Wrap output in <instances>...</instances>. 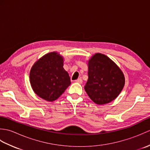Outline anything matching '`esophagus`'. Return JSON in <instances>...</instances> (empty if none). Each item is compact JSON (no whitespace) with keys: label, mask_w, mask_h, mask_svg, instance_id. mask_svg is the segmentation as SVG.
Instances as JSON below:
<instances>
[{"label":"esophagus","mask_w":150,"mask_h":150,"mask_svg":"<svg viewBox=\"0 0 150 150\" xmlns=\"http://www.w3.org/2000/svg\"><path fill=\"white\" fill-rule=\"evenodd\" d=\"M75 82H77V83H79V84H82V80L81 78H79V79H77V80H75Z\"/></svg>","instance_id":"34e87169"}]
</instances>
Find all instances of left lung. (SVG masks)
I'll use <instances>...</instances> for the list:
<instances>
[{"label":"left lung","instance_id":"left-lung-1","mask_svg":"<svg viewBox=\"0 0 150 150\" xmlns=\"http://www.w3.org/2000/svg\"><path fill=\"white\" fill-rule=\"evenodd\" d=\"M88 79L84 86L88 95L97 104H106L119 96L125 78L121 69L109 57L95 53L88 60Z\"/></svg>","mask_w":150,"mask_h":150}]
</instances>
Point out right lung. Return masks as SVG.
Wrapping results in <instances>:
<instances>
[{"label": "right lung", "instance_id": "right-lung-1", "mask_svg": "<svg viewBox=\"0 0 150 150\" xmlns=\"http://www.w3.org/2000/svg\"><path fill=\"white\" fill-rule=\"evenodd\" d=\"M63 65V57L55 52L46 54L34 64L30 70V81L38 96L52 102L64 92L71 81Z\"/></svg>", "mask_w": 150, "mask_h": 150}]
</instances>
